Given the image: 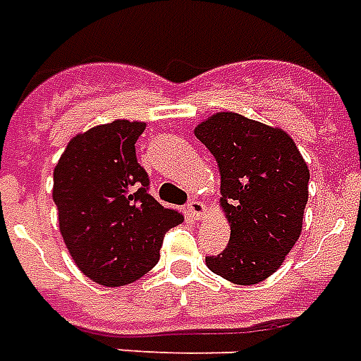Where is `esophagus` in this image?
Wrapping results in <instances>:
<instances>
[{
    "label": "esophagus",
    "mask_w": 361,
    "mask_h": 361,
    "mask_svg": "<svg viewBox=\"0 0 361 361\" xmlns=\"http://www.w3.org/2000/svg\"><path fill=\"white\" fill-rule=\"evenodd\" d=\"M187 212H189V216H192L195 219H200V217L204 216V212H206L204 202H200V200H189Z\"/></svg>",
    "instance_id": "34e87169"
}]
</instances>
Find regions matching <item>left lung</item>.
Masks as SVG:
<instances>
[{"mask_svg":"<svg viewBox=\"0 0 361 361\" xmlns=\"http://www.w3.org/2000/svg\"><path fill=\"white\" fill-rule=\"evenodd\" d=\"M221 174L229 244L208 255L212 272L233 284H257L276 272L301 235L309 166L295 142L244 115L224 111L195 128Z\"/></svg>","mask_w":361,"mask_h":361,"instance_id":"obj_1","label":"left lung"}]
</instances>
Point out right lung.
Wrapping results in <instances>:
<instances>
[{
	"label": "right lung",
	"mask_w": 361,
	"mask_h": 361,
	"mask_svg": "<svg viewBox=\"0 0 361 361\" xmlns=\"http://www.w3.org/2000/svg\"><path fill=\"white\" fill-rule=\"evenodd\" d=\"M145 123L114 121L77 134L54 169L52 200L75 265L96 284L142 279L159 261L162 238L183 221L149 195L136 159Z\"/></svg>",
	"instance_id": "add662e5"
}]
</instances>
